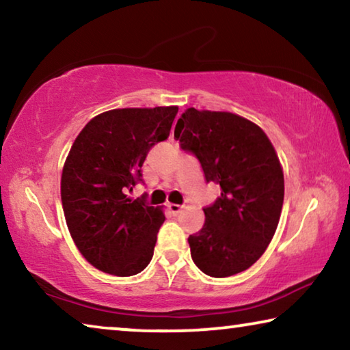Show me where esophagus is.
I'll return each mask as SVG.
<instances>
[{
	"label": "esophagus",
	"mask_w": 350,
	"mask_h": 350,
	"mask_svg": "<svg viewBox=\"0 0 350 350\" xmlns=\"http://www.w3.org/2000/svg\"><path fill=\"white\" fill-rule=\"evenodd\" d=\"M182 208L183 206H180V205H177V204H170L168 205V210L173 213V215H179V213L182 211Z\"/></svg>",
	"instance_id": "1"
}]
</instances>
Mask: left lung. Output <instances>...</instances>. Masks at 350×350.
<instances>
[{
	"instance_id": "1",
	"label": "left lung",
	"mask_w": 350,
	"mask_h": 350,
	"mask_svg": "<svg viewBox=\"0 0 350 350\" xmlns=\"http://www.w3.org/2000/svg\"><path fill=\"white\" fill-rule=\"evenodd\" d=\"M174 139L198 157L221 196L205 206V224L188 238L194 264L213 278L232 276L256 262L270 244L284 202V174L265 133L247 118L188 108Z\"/></svg>"
}]
</instances>
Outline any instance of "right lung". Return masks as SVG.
<instances>
[{"label":"right lung","instance_id":"obj_1","mask_svg":"<svg viewBox=\"0 0 350 350\" xmlns=\"http://www.w3.org/2000/svg\"><path fill=\"white\" fill-rule=\"evenodd\" d=\"M177 111L156 106L102 112L70 148L62 174L64 217L80 253L105 273L133 276L150 264L165 215L126 191L142 180L148 151L168 139Z\"/></svg>","mask_w":350,"mask_h":350}]
</instances>
